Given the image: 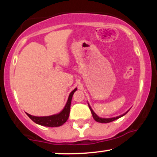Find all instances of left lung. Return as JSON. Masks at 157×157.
Masks as SVG:
<instances>
[{
  "label": "left lung",
  "mask_w": 157,
  "mask_h": 157,
  "mask_svg": "<svg viewBox=\"0 0 157 157\" xmlns=\"http://www.w3.org/2000/svg\"><path fill=\"white\" fill-rule=\"evenodd\" d=\"M88 104H89V103H88ZM89 107L90 110H91V114H92L93 118L94 119L95 121H97V122H100V123H108V122H112V121H114V120H117V119L122 117V116H124V115H125L126 113H128V111L127 112H125V113H123V114L120 115V116L116 117H112V118H101V117H100L97 116L96 113L94 112V111L92 110V109H91V106L89 105Z\"/></svg>",
  "instance_id": "1"
}]
</instances>
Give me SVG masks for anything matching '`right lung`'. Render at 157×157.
Wrapping results in <instances>:
<instances>
[{"label":"right lung","instance_id":"right-lung-1","mask_svg":"<svg viewBox=\"0 0 157 157\" xmlns=\"http://www.w3.org/2000/svg\"><path fill=\"white\" fill-rule=\"evenodd\" d=\"M76 91L77 88L70 93L67 102H66L64 109L59 113L48 117H35L30 115L28 113H26V114L28 115L29 117L31 119L32 121L35 122V123L38 124V125L43 126H46V127H58V126L63 125L65 122L67 121L68 117H69L71 99H72L74 93Z\"/></svg>","mask_w":157,"mask_h":157}]
</instances>
